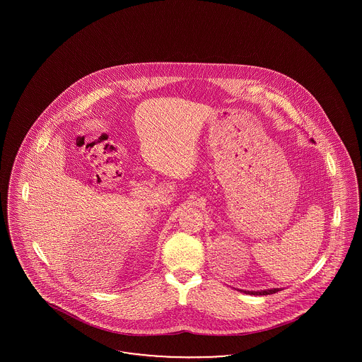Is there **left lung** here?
<instances>
[{
	"mask_svg": "<svg viewBox=\"0 0 362 362\" xmlns=\"http://www.w3.org/2000/svg\"><path fill=\"white\" fill-rule=\"evenodd\" d=\"M279 291L278 288H274V289H266V291H258V292H244L248 293V294H254V296H266V294H273V293H276Z\"/></svg>",
	"mask_w": 362,
	"mask_h": 362,
	"instance_id": "1",
	"label": "left lung"
}]
</instances>
